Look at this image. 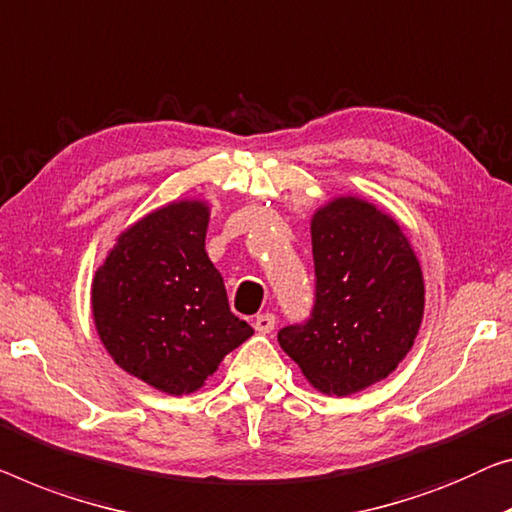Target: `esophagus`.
<instances>
[{"label": "esophagus", "mask_w": 512, "mask_h": 512, "mask_svg": "<svg viewBox=\"0 0 512 512\" xmlns=\"http://www.w3.org/2000/svg\"><path fill=\"white\" fill-rule=\"evenodd\" d=\"M276 329V317L271 315V312H264V315H257L255 317V331L257 333H271Z\"/></svg>", "instance_id": "esophagus-1"}]
</instances>
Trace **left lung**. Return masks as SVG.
<instances>
[{
    "instance_id": "obj_1",
    "label": "left lung",
    "mask_w": 512,
    "mask_h": 512,
    "mask_svg": "<svg viewBox=\"0 0 512 512\" xmlns=\"http://www.w3.org/2000/svg\"><path fill=\"white\" fill-rule=\"evenodd\" d=\"M317 301L278 342L315 391L352 395L386 379L414 347L425 310L421 262L391 213L338 195L310 218Z\"/></svg>"
}]
</instances>
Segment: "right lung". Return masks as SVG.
<instances>
[{
	"mask_svg": "<svg viewBox=\"0 0 512 512\" xmlns=\"http://www.w3.org/2000/svg\"><path fill=\"white\" fill-rule=\"evenodd\" d=\"M211 207L188 197L126 227L91 280V315L112 361L167 395L200 391L253 335L232 315L204 248Z\"/></svg>",
	"mask_w": 512,
	"mask_h": 512,
	"instance_id": "obj_1",
	"label": "right lung"
}]
</instances>
